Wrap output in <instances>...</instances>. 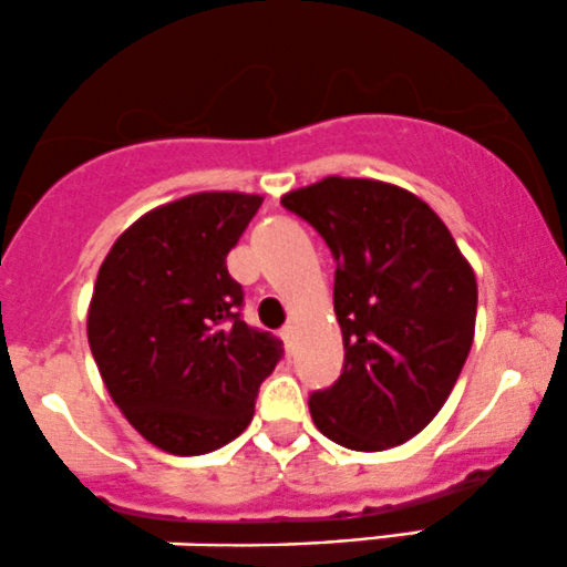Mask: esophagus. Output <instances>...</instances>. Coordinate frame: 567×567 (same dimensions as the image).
<instances>
[{"label": "esophagus", "mask_w": 567, "mask_h": 567, "mask_svg": "<svg viewBox=\"0 0 567 567\" xmlns=\"http://www.w3.org/2000/svg\"><path fill=\"white\" fill-rule=\"evenodd\" d=\"M282 341H285V347H288V350H293V344H296V328L293 326L282 328Z\"/></svg>", "instance_id": "1"}]
</instances>
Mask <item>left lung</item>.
Returning a JSON list of instances; mask_svg holds the SVG:
<instances>
[{"mask_svg": "<svg viewBox=\"0 0 567 567\" xmlns=\"http://www.w3.org/2000/svg\"><path fill=\"white\" fill-rule=\"evenodd\" d=\"M336 260L344 371L309 395L317 431L354 452L416 435L455 388L476 328V277L450 228L414 193L326 177L282 196Z\"/></svg>", "mask_w": 567, "mask_h": 567, "instance_id": "left-lung-1", "label": "left lung"}]
</instances>
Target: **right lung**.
Instances as JSON below:
<instances>
[{"label":"right lung","mask_w":567,"mask_h":567,"mask_svg":"<svg viewBox=\"0 0 567 567\" xmlns=\"http://www.w3.org/2000/svg\"><path fill=\"white\" fill-rule=\"evenodd\" d=\"M255 193H193L132 223L99 269L89 344L112 401L169 455H207L250 425L282 341L241 320L226 258Z\"/></svg>","instance_id":"add662e5"}]
</instances>
